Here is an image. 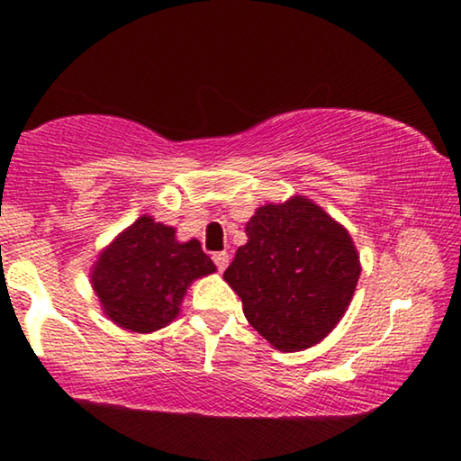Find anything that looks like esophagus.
<instances>
[{"instance_id":"1","label":"esophagus","mask_w":461,"mask_h":461,"mask_svg":"<svg viewBox=\"0 0 461 461\" xmlns=\"http://www.w3.org/2000/svg\"><path fill=\"white\" fill-rule=\"evenodd\" d=\"M212 260L216 262V267H218L220 273H222V270L229 267V254H226V251H216V254L212 256Z\"/></svg>"}]
</instances>
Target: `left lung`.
I'll return each instance as SVG.
<instances>
[{"mask_svg": "<svg viewBox=\"0 0 461 461\" xmlns=\"http://www.w3.org/2000/svg\"><path fill=\"white\" fill-rule=\"evenodd\" d=\"M245 232L224 273L245 319L281 352L319 344L344 317L361 275L348 230L295 194L258 207Z\"/></svg>", "mask_w": 461, "mask_h": 461, "instance_id": "left-lung-1", "label": "left lung"}]
</instances>
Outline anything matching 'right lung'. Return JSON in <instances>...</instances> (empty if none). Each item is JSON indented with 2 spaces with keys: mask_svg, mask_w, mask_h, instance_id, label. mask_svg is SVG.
I'll use <instances>...</instances> for the list:
<instances>
[{
  "mask_svg": "<svg viewBox=\"0 0 461 461\" xmlns=\"http://www.w3.org/2000/svg\"><path fill=\"white\" fill-rule=\"evenodd\" d=\"M212 273L216 264L197 239L180 243L172 226L140 216L100 251L92 287L113 323L150 333L172 323L188 285Z\"/></svg>",
  "mask_w": 461,
  "mask_h": 461,
  "instance_id": "right-lung-1",
  "label": "right lung"
}]
</instances>
